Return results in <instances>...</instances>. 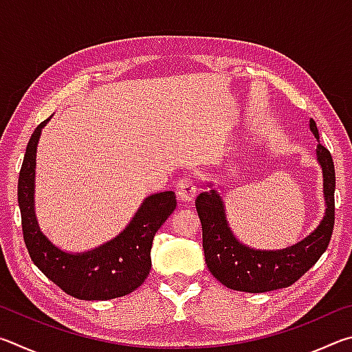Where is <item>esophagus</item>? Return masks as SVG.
I'll return each instance as SVG.
<instances>
[{"mask_svg":"<svg viewBox=\"0 0 352 352\" xmlns=\"http://www.w3.org/2000/svg\"><path fill=\"white\" fill-rule=\"evenodd\" d=\"M197 194V184L190 177H182L177 182V197L182 201H192Z\"/></svg>","mask_w":352,"mask_h":352,"instance_id":"esophagus-1","label":"esophagus"}]
</instances>
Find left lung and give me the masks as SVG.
Returning a JSON list of instances; mask_svg holds the SVG:
<instances>
[{
  "mask_svg": "<svg viewBox=\"0 0 352 352\" xmlns=\"http://www.w3.org/2000/svg\"><path fill=\"white\" fill-rule=\"evenodd\" d=\"M311 130L318 138V129L311 119ZM317 157L323 168L326 214L314 233L296 245L279 252H259L237 242L226 223L223 204L216 190H205L195 199V210L201 222L205 261L211 275L228 289L262 294L298 281L326 252L336 222V169L331 152L320 144Z\"/></svg>",
  "mask_w": 352,
  "mask_h": 352,
  "instance_id": "left-lung-1",
  "label": "left lung"
}]
</instances>
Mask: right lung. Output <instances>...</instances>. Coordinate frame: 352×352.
<instances>
[{
    "instance_id": "add662e5",
    "label": "right lung",
    "mask_w": 352,
    "mask_h": 352,
    "mask_svg": "<svg viewBox=\"0 0 352 352\" xmlns=\"http://www.w3.org/2000/svg\"><path fill=\"white\" fill-rule=\"evenodd\" d=\"M47 121L34 130L19 177L21 228L29 256L47 279L77 300L105 301L129 295L151 272L153 237L175 210V194L166 190L147 197L127 228L105 245L83 254L60 252L41 234L34 212L35 152Z\"/></svg>"
}]
</instances>
